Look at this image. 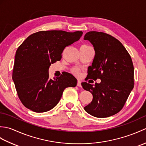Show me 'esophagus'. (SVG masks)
<instances>
[{
  "mask_svg": "<svg viewBox=\"0 0 146 146\" xmlns=\"http://www.w3.org/2000/svg\"><path fill=\"white\" fill-rule=\"evenodd\" d=\"M81 83H82L81 80H78V82H77V86H79V87H81L82 86Z\"/></svg>",
  "mask_w": 146,
  "mask_h": 146,
  "instance_id": "esophagus-1",
  "label": "esophagus"
}]
</instances>
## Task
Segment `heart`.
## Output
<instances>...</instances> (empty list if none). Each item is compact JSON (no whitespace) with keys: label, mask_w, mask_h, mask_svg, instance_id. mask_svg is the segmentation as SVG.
I'll return each instance as SVG.
<instances>
[{"label":"heart","mask_w":146,"mask_h":146,"mask_svg":"<svg viewBox=\"0 0 146 146\" xmlns=\"http://www.w3.org/2000/svg\"><path fill=\"white\" fill-rule=\"evenodd\" d=\"M72 72H73L74 74H75V75H78L79 73H80L79 70L78 69V68H73V69L72 70Z\"/></svg>","instance_id":"heart-1"}]
</instances>
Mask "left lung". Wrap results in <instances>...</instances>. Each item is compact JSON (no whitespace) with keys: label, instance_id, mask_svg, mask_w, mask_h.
<instances>
[{"label":"left lung","instance_id":"left-lung-1","mask_svg":"<svg viewBox=\"0 0 146 146\" xmlns=\"http://www.w3.org/2000/svg\"><path fill=\"white\" fill-rule=\"evenodd\" d=\"M94 46L95 52L88 78L101 80L95 85L82 83L90 92L93 100L84 107L91 115L108 117L122 109L134 88V66L131 56L119 40L108 34L90 31L84 36Z\"/></svg>","mask_w":146,"mask_h":146}]
</instances>
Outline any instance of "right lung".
<instances>
[{
	"mask_svg": "<svg viewBox=\"0 0 146 146\" xmlns=\"http://www.w3.org/2000/svg\"><path fill=\"white\" fill-rule=\"evenodd\" d=\"M82 31H43L27 37L16 51L12 80L24 106L35 112L51 110L60 102L64 90L75 87L77 80L65 73L49 78L52 63L61 59L64 49L78 41Z\"/></svg>",
	"mask_w": 146,
	"mask_h": 146,
	"instance_id": "obj_1",
	"label": "right lung"
}]
</instances>
